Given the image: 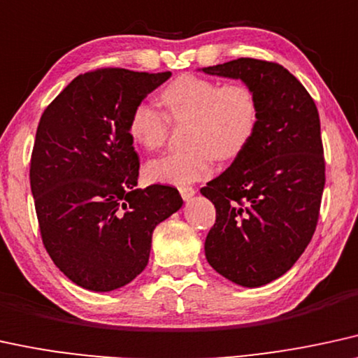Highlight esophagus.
I'll list each match as a JSON object with an SVG mask.
<instances>
[{
	"label": "esophagus",
	"instance_id": "obj_1",
	"mask_svg": "<svg viewBox=\"0 0 358 358\" xmlns=\"http://www.w3.org/2000/svg\"><path fill=\"white\" fill-rule=\"evenodd\" d=\"M180 194H182V198L185 201L192 200V198L194 196V193H196V189L192 188V187H180Z\"/></svg>",
	"mask_w": 358,
	"mask_h": 358
}]
</instances>
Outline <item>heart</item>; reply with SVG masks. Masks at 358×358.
Here are the masks:
<instances>
[{
  "label": "heart",
  "instance_id": "b5f03b06",
  "mask_svg": "<svg viewBox=\"0 0 358 358\" xmlns=\"http://www.w3.org/2000/svg\"><path fill=\"white\" fill-rule=\"evenodd\" d=\"M166 116L189 122L187 152H170L143 166L152 183L187 185L211 171L213 158L229 160L250 143L257 125V97L250 85L185 74L160 92ZM129 135L145 150L164 145L169 120L150 103H138L129 119Z\"/></svg>",
  "mask_w": 358,
  "mask_h": 358
}]
</instances>
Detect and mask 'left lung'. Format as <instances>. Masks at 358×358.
<instances>
[{"instance_id":"left-lung-1","label":"left lung","mask_w":358,"mask_h":358,"mask_svg":"<svg viewBox=\"0 0 358 358\" xmlns=\"http://www.w3.org/2000/svg\"><path fill=\"white\" fill-rule=\"evenodd\" d=\"M198 71L239 79L257 97L255 135L201 194L216 208L206 261L238 286L261 287L292 268L315 231L325 183L317 107L274 62L241 57Z\"/></svg>"}]
</instances>
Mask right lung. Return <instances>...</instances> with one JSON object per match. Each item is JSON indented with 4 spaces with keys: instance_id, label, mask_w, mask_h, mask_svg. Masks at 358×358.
Returning a JSON list of instances; mask_svg holds the SVG:
<instances>
[{
    "instance_id": "1",
    "label": "right lung",
    "mask_w": 358,
    "mask_h": 358,
    "mask_svg": "<svg viewBox=\"0 0 358 358\" xmlns=\"http://www.w3.org/2000/svg\"><path fill=\"white\" fill-rule=\"evenodd\" d=\"M171 72L99 69L76 78L41 117L31 192L41 236L78 286L110 292L145 269L157 224L183 205L178 189H138L129 135L134 107Z\"/></svg>"
}]
</instances>
